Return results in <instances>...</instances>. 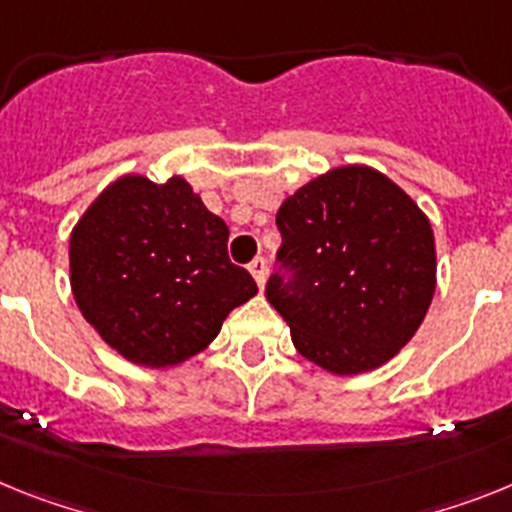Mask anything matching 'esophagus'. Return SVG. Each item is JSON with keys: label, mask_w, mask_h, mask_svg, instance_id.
<instances>
[{"label": "esophagus", "mask_w": 512, "mask_h": 512, "mask_svg": "<svg viewBox=\"0 0 512 512\" xmlns=\"http://www.w3.org/2000/svg\"><path fill=\"white\" fill-rule=\"evenodd\" d=\"M250 273L252 278H255L257 288H265V278H268V262H265V257H255V260L250 262Z\"/></svg>", "instance_id": "obj_1"}]
</instances>
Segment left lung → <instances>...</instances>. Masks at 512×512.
Instances as JSON below:
<instances>
[{
  "label": "left lung",
  "mask_w": 512,
  "mask_h": 512,
  "mask_svg": "<svg viewBox=\"0 0 512 512\" xmlns=\"http://www.w3.org/2000/svg\"><path fill=\"white\" fill-rule=\"evenodd\" d=\"M265 296L306 361L335 376L384 366L412 340L435 293L428 216L366 164L335 167L288 195Z\"/></svg>",
  "instance_id": "1"
}]
</instances>
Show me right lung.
I'll return each mask as SVG.
<instances>
[{"mask_svg":"<svg viewBox=\"0 0 512 512\" xmlns=\"http://www.w3.org/2000/svg\"><path fill=\"white\" fill-rule=\"evenodd\" d=\"M229 226L182 177L123 175L69 239L82 317L126 361L167 368L206 350L234 306L257 293L226 255Z\"/></svg>","mask_w":512,"mask_h":512,"instance_id":"1","label":"right lung"}]
</instances>
